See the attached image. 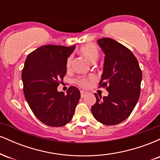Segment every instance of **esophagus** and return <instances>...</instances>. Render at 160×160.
<instances>
[{
  "mask_svg": "<svg viewBox=\"0 0 160 160\" xmlns=\"http://www.w3.org/2000/svg\"><path fill=\"white\" fill-rule=\"evenodd\" d=\"M87 94H88V92L83 91V90L80 91V95H81V98H83V97H85Z\"/></svg>",
  "mask_w": 160,
  "mask_h": 160,
  "instance_id": "esophagus-1",
  "label": "esophagus"
}]
</instances>
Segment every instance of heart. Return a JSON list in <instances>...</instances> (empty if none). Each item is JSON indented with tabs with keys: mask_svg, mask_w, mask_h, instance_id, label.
<instances>
[{
	"mask_svg": "<svg viewBox=\"0 0 160 160\" xmlns=\"http://www.w3.org/2000/svg\"><path fill=\"white\" fill-rule=\"evenodd\" d=\"M80 53L87 60L90 62L94 63L98 60L99 57V50L96 46L92 43H86L80 47ZM72 64V56H69L66 62V67L68 69H70ZM93 79V77H90L89 79L85 78H78L77 80V83L82 87H87L89 85V80Z\"/></svg>",
	"mask_w": 160,
	"mask_h": 160,
	"instance_id": "heart-1",
	"label": "heart"
}]
</instances>
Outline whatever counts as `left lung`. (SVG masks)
Masks as SVG:
<instances>
[{
	"instance_id": "obj_1",
	"label": "left lung",
	"mask_w": 160,
	"mask_h": 160,
	"mask_svg": "<svg viewBox=\"0 0 160 160\" xmlns=\"http://www.w3.org/2000/svg\"><path fill=\"white\" fill-rule=\"evenodd\" d=\"M98 44L104 54L99 85L109 93L102 98L95 93L96 102L91 111L97 121L113 126L127 119L135 108L140 96L142 73L137 58L125 46L106 38L98 40Z\"/></svg>"
}]
</instances>
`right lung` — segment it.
I'll return each instance as SVG.
<instances>
[{
	"label": "right lung",
	"mask_w": 160,
	"mask_h": 160,
	"mask_svg": "<svg viewBox=\"0 0 160 160\" xmlns=\"http://www.w3.org/2000/svg\"><path fill=\"white\" fill-rule=\"evenodd\" d=\"M75 47L45 45L28 54L25 60L22 73L24 95L35 117L47 126L61 127L68 123L80 98L75 86L68 88L67 95L57 90Z\"/></svg>",
	"instance_id": "1"
}]
</instances>
